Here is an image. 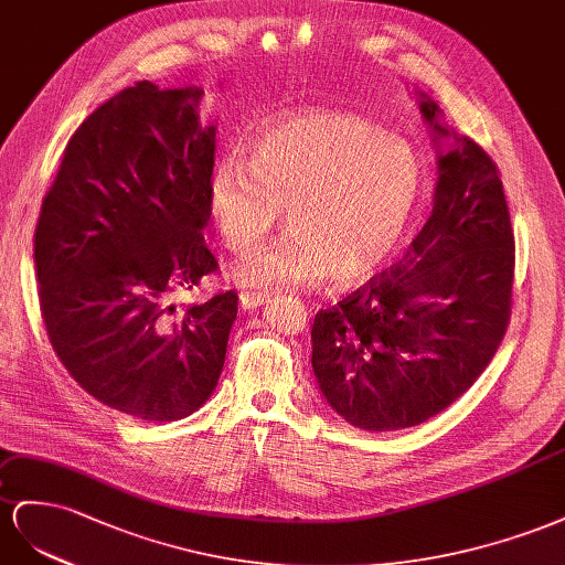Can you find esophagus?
Listing matches in <instances>:
<instances>
[{
    "instance_id": "obj_1",
    "label": "esophagus",
    "mask_w": 565,
    "mask_h": 565,
    "mask_svg": "<svg viewBox=\"0 0 565 565\" xmlns=\"http://www.w3.org/2000/svg\"><path fill=\"white\" fill-rule=\"evenodd\" d=\"M269 302V296L267 294H257V291H244L238 296V305L241 310H257L263 308V305Z\"/></svg>"
}]
</instances>
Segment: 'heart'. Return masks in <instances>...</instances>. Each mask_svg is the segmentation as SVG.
Masks as SVG:
<instances>
[{"instance_id":"obj_1","label":"heart","mask_w":565,"mask_h":565,"mask_svg":"<svg viewBox=\"0 0 565 565\" xmlns=\"http://www.w3.org/2000/svg\"><path fill=\"white\" fill-rule=\"evenodd\" d=\"M424 186L418 156L374 122L335 110L298 113L265 127L248 160L220 158L205 207L222 244L248 253L279 224L288 234L232 269L253 291L352 286L388 265Z\"/></svg>"}]
</instances>
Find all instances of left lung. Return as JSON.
Wrapping results in <instances>:
<instances>
[{
    "mask_svg": "<svg viewBox=\"0 0 565 565\" xmlns=\"http://www.w3.org/2000/svg\"><path fill=\"white\" fill-rule=\"evenodd\" d=\"M438 182L405 257L312 327V369L327 405L354 428L428 422L471 388L511 315L513 232L492 158L416 92Z\"/></svg>",
    "mask_w": 565,
    "mask_h": 565,
    "instance_id": "1",
    "label": "left lung"
}]
</instances>
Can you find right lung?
<instances>
[{
	"label": "right lung",
	"instance_id": "obj_1",
	"mask_svg": "<svg viewBox=\"0 0 565 565\" xmlns=\"http://www.w3.org/2000/svg\"><path fill=\"white\" fill-rule=\"evenodd\" d=\"M201 87L141 79L77 127L35 232L40 308L61 364L143 422L196 412L220 381L234 291L177 302L217 269L203 230L217 125Z\"/></svg>",
	"mask_w": 565,
	"mask_h": 565
}]
</instances>
